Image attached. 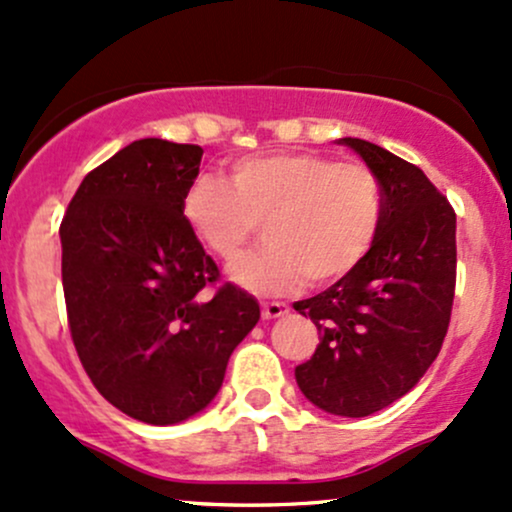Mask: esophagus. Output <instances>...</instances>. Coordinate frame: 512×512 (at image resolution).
<instances>
[{
  "mask_svg": "<svg viewBox=\"0 0 512 512\" xmlns=\"http://www.w3.org/2000/svg\"><path fill=\"white\" fill-rule=\"evenodd\" d=\"M289 313V306L286 303L272 301V303H262V318L265 320H274V318H282Z\"/></svg>",
  "mask_w": 512,
  "mask_h": 512,
  "instance_id": "esophagus-1",
  "label": "esophagus"
}]
</instances>
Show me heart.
Instances as JSON below:
<instances>
[{
  "label": "heart",
  "instance_id": "heart-1",
  "mask_svg": "<svg viewBox=\"0 0 512 512\" xmlns=\"http://www.w3.org/2000/svg\"><path fill=\"white\" fill-rule=\"evenodd\" d=\"M230 182L201 174L187 187L182 216L218 260L243 252L265 223L267 247L230 267V279L255 296H284L311 277L330 284L369 257L379 238L384 199L362 162L313 153L238 160Z\"/></svg>",
  "mask_w": 512,
  "mask_h": 512
}]
</instances>
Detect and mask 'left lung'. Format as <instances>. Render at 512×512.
Returning a JSON list of instances; mask_svg holds the SVG:
<instances>
[{
  "mask_svg": "<svg viewBox=\"0 0 512 512\" xmlns=\"http://www.w3.org/2000/svg\"><path fill=\"white\" fill-rule=\"evenodd\" d=\"M338 143L376 174L384 216L355 272L294 303L320 335L294 374L320 411L364 418L406 396L440 352L457 279V216L420 167L369 140Z\"/></svg>",
  "mask_w": 512,
  "mask_h": 512,
  "instance_id": "1",
  "label": "left lung"
}]
</instances>
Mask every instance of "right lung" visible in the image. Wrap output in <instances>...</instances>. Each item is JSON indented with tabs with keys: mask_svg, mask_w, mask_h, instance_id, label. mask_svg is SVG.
<instances>
[{
	"mask_svg": "<svg viewBox=\"0 0 512 512\" xmlns=\"http://www.w3.org/2000/svg\"><path fill=\"white\" fill-rule=\"evenodd\" d=\"M199 145L133 140L82 179L60 226L67 320L84 372L111 406L174 425L216 398L228 359L260 320L182 216Z\"/></svg>",
	"mask_w": 512,
	"mask_h": 512,
	"instance_id": "obj_1",
	"label": "right lung"
}]
</instances>
